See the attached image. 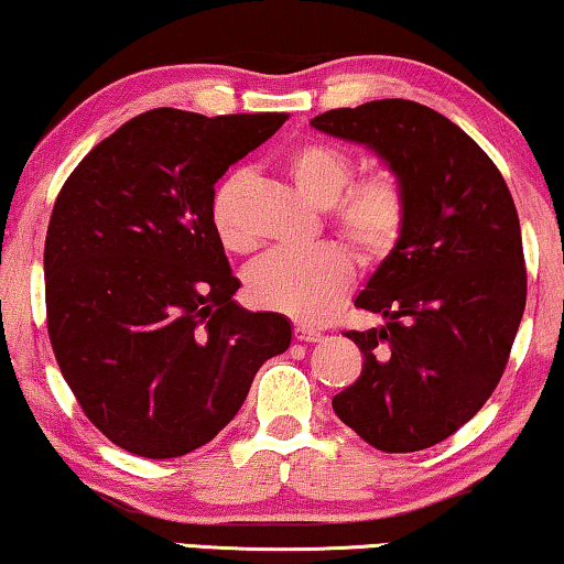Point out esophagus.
<instances>
[{"instance_id": "1", "label": "esophagus", "mask_w": 564, "mask_h": 564, "mask_svg": "<svg viewBox=\"0 0 564 564\" xmlns=\"http://www.w3.org/2000/svg\"><path fill=\"white\" fill-rule=\"evenodd\" d=\"M293 336H296L299 341H318V339H322V332L311 329V326H306V324H296Z\"/></svg>"}]
</instances>
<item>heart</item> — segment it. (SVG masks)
Wrapping results in <instances>:
<instances>
[{
	"mask_svg": "<svg viewBox=\"0 0 564 564\" xmlns=\"http://www.w3.org/2000/svg\"><path fill=\"white\" fill-rule=\"evenodd\" d=\"M351 172V156L329 141H304L285 154L289 180L316 205H332L334 228L351 250L362 260H382L405 228V187L398 174L380 170L351 184L340 198L338 195L347 187ZM246 180V170L230 172L217 182L209 199V217L217 238L235 253L250 246L238 220ZM336 196L340 199L336 200ZM351 258L339 246L275 250L250 268L246 289L256 306L314 324L339 306L351 283Z\"/></svg>",
	"mask_w": 564,
	"mask_h": 564,
	"instance_id": "b5f03b06",
	"label": "heart"
}]
</instances>
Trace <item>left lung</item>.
Instances as JSON below:
<instances>
[{
	"instance_id": "left-lung-1",
	"label": "left lung",
	"mask_w": 564,
	"mask_h": 564,
	"mask_svg": "<svg viewBox=\"0 0 564 564\" xmlns=\"http://www.w3.org/2000/svg\"><path fill=\"white\" fill-rule=\"evenodd\" d=\"M311 126L375 151L408 199L400 240L355 299L384 324L347 332L365 365L332 408L377 451L431 448L491 398L522 322L514 199L486 151L415 100L334 108Z\"/></svg>"
}]
</instances>
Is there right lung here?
<instances>
[{"label":"right lung","mask_w":564,"mask_h":564,"mask_svg":"<svg viewBox=\"0 0 564 564\" xmlns=\"http://www.w3.org/2000/svg\"><path fill=\"white\" fill-rule=\"evenodd\" d=\"M285 113L154 108L88 151L45 240L47 332L67 388L108 441L176 458L215 438L291 322L246 311L213 228L215 184Z\"/></svg>","instance_id":"right-lung-1"}]
</instances>
